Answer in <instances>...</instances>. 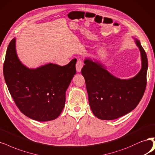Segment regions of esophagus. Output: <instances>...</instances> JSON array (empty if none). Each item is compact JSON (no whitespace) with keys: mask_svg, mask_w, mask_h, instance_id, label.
I'll return each mask as SVG.
<instances>
[{"mask_svg":"<svg viewBox=\"0 0 155 155\" xmlns=\"http://www.w3.org/2000/svg\"><path fill=\"white\" fill-rule=\"evenodd\" d=\"M83 61L81 59H78L76 63V70L78 72H80L81 71V68H83Z\"/></svg>","mask_w":155,"mask_h":155,"instance_id":"1","label":"esophagus"}]
</instances>
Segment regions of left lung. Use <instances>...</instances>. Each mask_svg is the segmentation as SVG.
<instances>
[{
    "mask_svg": "<svg viewBox=\"0 0 155 155\" xmlns=\"http://www.w3.org/2000/svg\"><path fill=\"white\" fill-rule=\"evenodd\" d=\"M141 53L142 68L130 79L113 76L98 62L84 61L81 73L84 78L88 101L93 114L102 120H114L130 113L142 99L147 84L148 67L146 53L135 40Z\"/></svg>",
    "mask_w": 155,
    "mask_h": 155,
    "instance_id": "1",
    "label": "left lung"
}]
</instances>
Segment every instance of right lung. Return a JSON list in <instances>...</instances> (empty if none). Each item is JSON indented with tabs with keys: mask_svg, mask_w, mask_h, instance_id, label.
Returning <instances> with one entry per match:
<instances>
[{
	"mask_svg": "<svg viewBox=\"0 0 155 155\" xmlns=\"http://www.w3.org/2000/svg\"><path fill=\"white\" fill-rule=\"evenodd\" d=\"M76 59L65 66L49 63L36 69L18 60L15 38L10 41L3 71L15 103L22 114L38 121L56 119L65 106V92L76 73Z\"/></svg>",
	"mask_w": 155,
	"mask_h": 155,
	"instance_id": "add662e5",
	"label": "right lung"
}]
</instances>
